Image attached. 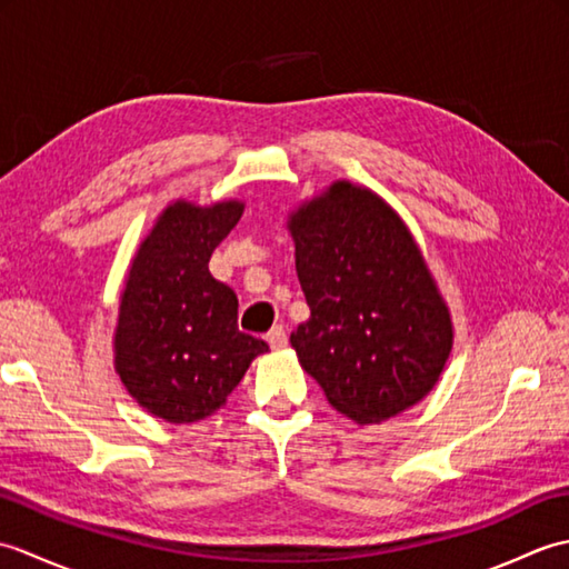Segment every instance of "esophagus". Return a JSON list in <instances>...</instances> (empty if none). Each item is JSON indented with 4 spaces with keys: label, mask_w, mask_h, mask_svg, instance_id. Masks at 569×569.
Wrapping results in <instances>:
<instances>
[{
    "label": "esophagus",
    "mask_w": 569,
    "mask_h": 569,
    "mask_svg": "<svg viewBox=\"0 0 569 569\" xmlns=\"http://www.w3.org/2000/svg\"><path fill=\"white\" fill-rule=\"evenodd\" d=\"M266 342H269L271 349H283L288 345V337H286V330L278 325V328H273L269 335H266Z\"/></svg>",
    "instance_id": "obj_1"
}]
</instances>
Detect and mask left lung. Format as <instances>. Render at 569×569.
<instances>
[{
    "instance_id": "obj_1",
    "label": "left lung",
    "mask_w": 569,
    "mask_h": 569,
    "mask_svg": "<svg viewBox=\"0 0 569 569\" xmlns=\"http://www.w3.org/2000/svg\"><path fill=\"white\" fill-rule=\"evenodd\" d=\"M286 227L310 306L291 335L300 367L359 426L420 403L440 381L455 328L403 217L371 188L335 180Z\"/></svg>"
}]
</instances>
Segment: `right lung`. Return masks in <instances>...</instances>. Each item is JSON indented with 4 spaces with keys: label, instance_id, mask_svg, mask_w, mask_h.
<instances>
[{
    "label": "right lung",
    "instance_id": "right-lung-1",
    "mask_svg": "<svg viewBox=\"0 0 569 569\" xmlns=\"http://www.w3.org/2000/svg\"><path fill=\"white\" fill-rule=\"evenodd\" d=\"M241 200H173L131 259L112 337L114 369L134 401L173 426L217 413L269 345L237 328V296L214 281V247Z\"/></svg>",
    "mask_w": 569,
    "mask_h": 569
}]
</instances>
